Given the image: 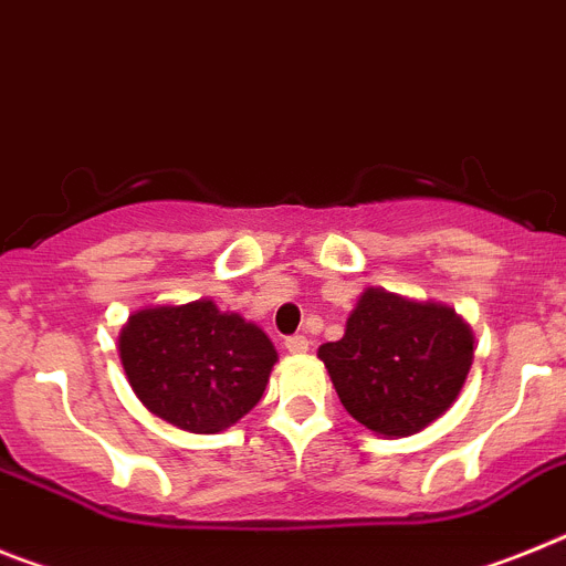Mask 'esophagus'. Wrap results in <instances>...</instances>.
<instances>
[{
  "label": "esophagus",
  "instance_id": "1",
  "mask_svg": "<svg viewBox=\"0 0 566 566\" xmlns=\"http://www.w3.org/2000/svg\"><path fill=\"white\" fill-rule=\"evenodd\" d=\"M286 352H289V355H306V352H308V337L306 335L286 337Z\"/></svg>",
  "mask_w": 566,
  "mask_h": 566
}]
</instances>
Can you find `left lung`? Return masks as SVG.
Masks as SVG:
<instances>
[{"mask_svg": "<svg viewBox=\"0 0 566 566\" xmlns=\"http://www.w3.org/2000/svg\"><path fill=\"white\" fill-rule=\"evenodd\" d=\"M475 335L455 308L364 289L340 340L317 349L337 398L357 423L407 438L438 421L461 395Z\"/></svg>", "mask_w": 566, "mask_h": 566, "instance_id": "1", "label": "left lung"}]
</instances>
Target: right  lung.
Listing matches in <instances>:
<instances>
[{
  "instance_id": "add662e5",
  "label": "right lung",
  "mask_w": 566,
  "mask_h": 566,
  "mask_svg": "<svg viewBox=\"0 0 566 566\" xmlns=\"http://www.w3.org/2000/svg\"><path fill=\"white\" fill-rule=\"evenodd\" d=\"M119 360L148 412L186 432L214 434L258 407L277 349L260 326L202 297L128 315Z\"/></svg>"
}]
</instances>
